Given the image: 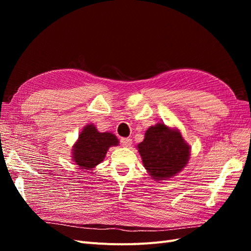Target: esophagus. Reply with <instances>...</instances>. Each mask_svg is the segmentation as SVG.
<instances>
[{"instance_id":"obj_1","label":"esophagus","mask_w":251,"mask_h":251,"mask_svg":"<svg viewBox=\"0 0 251 251\" xmlns=\"http://www.w3.org/2000/svg\"><path fill=\"white\" fill-rule=\"evenodd\" d=\"M120 142L125 148H128L132 144V139L131 138H121Z\"/></svg>"}]
</instances>
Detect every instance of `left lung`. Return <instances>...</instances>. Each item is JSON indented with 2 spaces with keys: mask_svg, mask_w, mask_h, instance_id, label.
I'll list each match as a JSON object with an SVG mask.
<instances>
[{
  "mask_svg": "<svg viewBox=\"0 0 251 251\" xmlns=\"http://www.w3.org/2000/svg\"><path fill=\"white\" fill-rule=\"evenodd\" d=\"M143 166L155 180L174 177L185 168L191 151L177 128L163 123L150 126L137 146Z\"/></svg>",
  "mask_w": 251,
  "mask_h": 251,
  "instance_id": "obj_1",
  "label": "left lung"
}]
</instances>
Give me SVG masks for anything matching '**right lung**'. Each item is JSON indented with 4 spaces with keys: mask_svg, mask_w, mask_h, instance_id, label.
I'll return each mask as SVG.
<instances>
[{
    "mask_svg": "<svg viewBox=\"0 0 251 251\" xmlns=\"http://www.w3.org/2000/svg\"><path fill=\"white\" fill-rule=\"evenodd\" d=\"M118 139L112 133H100L94 125L82 128L77 141L72 148V159L82 170H92L101 163L111 147L118 146Z\"/></svg>",
    "mask_w": 251,
    "mask_h": 251,
    "instance_id": "1",
    "label": "right lung"
}]
</instances>
